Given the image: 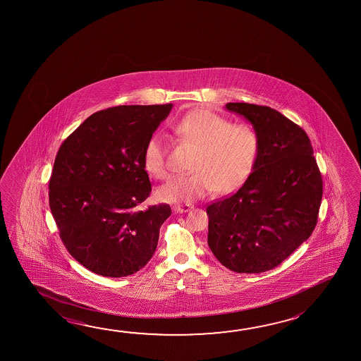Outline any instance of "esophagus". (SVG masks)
<instances>
[{"label":"esophagus","mask_w":361,"mask_h":361,"mask_svg":"<svg viewBox=\"0 0 361 361\" xmlns=\"http://www.w3.org/2000/svg\"><path fill=\"white\" fill-rule=\"evenodd\" d=\"M192 207H194L192 204H183V205H175L172 209L175 213H188Z\"/></svg>","instance_id":"1"}]
</instances>
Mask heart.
I'll use <instances>...</instances> for the list:
<instances>
[{
	"instance_id": "b5f03b06",
	"label": "heart",
	"mask_w": 361,
	"mask_h": 361,
	"mask_svg": "<svg viewBox=\"0 0 361 361\" xmlns=\"http://www.w3.org/2000/svg\"><path fill=\"white\" fill-rule=\"evenodd\" d=\"M180 141L196 151L194 170L178 175L157 190L166 202L191 201L215 191L224 195L239 189L255 170L260 152V136L252 124L231 121L207 109H195L172 124ZM143 167L156 178H167V146L162 135L148 138L143 149Z\"/></svg>"
}]
</instances>
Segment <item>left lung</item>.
<instances>
[{
	"label": "left lung",
	"mask_w": 361,
	"mask_h": 361,
	"mask_svg": "<svg viewBox=\"0 0 361 361\" xmlns=\"http://www.w3.org/2000/svg\"><path fill=\"white\" fill-rule=\"evenodd\" d=\"M260 136L257 165L242 188L214 201L207 244L233 272L271 271L311 237L322 200V176L307 133L271 106L228 103Z\"/></svg>",
	"instance_id": "8db88e82"
}]
</instances>
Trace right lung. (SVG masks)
<instances>
[{
	"label": "right lung",
	"mask_w": 361,
	"mask_h": 361,
	"mask_svg": "<svg viewBox=\"0 0 361 361\" xmlns=\"http://www.w3.org/2000/svg\"><path fill=\"white\" fill-rule=\"evenodd\" d=\"M172 104L95 112L61 143L49 180V205L74 259L104 277L138 272L152 258L167 204L140 210L151 194L143 149Z\"/></svg>",
	"instance_id": "1"
}]
</instances>
